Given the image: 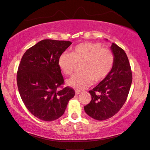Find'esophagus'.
I'll use <instances>...</instances> for the list:
<instances>
[{"label":"esophagus","instance_id":"1","mask_svg":"<svg viewBox=\"0 0 150 150\" xmlns=\"http://www.w3.org/2000/svg\"><path fill=\"white\" fill-rule=\"evenodd\" d=\"M75 93H76V95H79L80 93V91H76Z\"/></svg>","mask_w":150,"mask_h":150}]
</instances>
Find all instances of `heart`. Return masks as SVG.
I'll return each instance as SVG.
<instances>
[{"label": "heart", "mask_w": 150, "mask_h": 150, "mask_svg": "<svg viewBox=\"0 0 150 150\" xmlns=\"http://www.w3.org/2000/svg\"><path fill=\"white\" fill-rule=\"evenodd\" d=\"M76 63L81 64L82 73L74 75L66 83L76 90H83L93 84L99 83L108 76L114 64V56L110 50L99 43L85 42L76 45L70 53H63L58 65L66 75L74 71Z\"/></svg>", "instance_id": "heart-1"}]
</instances>
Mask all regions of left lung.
Here are the masks:
<instances>
[{"label": "left lung", "instance_id": "1", "mask_svg": "<svg viewBox=\"0 0 150 150\" xmlns=\"http://www.w3.org/2000/svg\"><path fill=\"white\" fill-rule=\"evenodd\" d=\"M110 48L114 56L111 72L89 91L91 101L84 107L86 114L97 120H107L118 113L127 100L132 83V71L127 54L114 43Z\"/></svg>", "mask_w": 150, "mask_h": 150}]
</instances>
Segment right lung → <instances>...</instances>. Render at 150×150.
Returning a JSON list of instances; mask_svg holds the SVG:
<instances>
[{"mask_svg":"<svg viewBox=\"0 0 150 150\" xmlns=\"http://www.w3.org/2000/svg\"><path fill=\"white\" fill-rule=\"evenodd\" d=\"M71 44L42 40L21 58L17 74L19 93L27 109L40 120L50 122L60 118L74 97V91L68 86L57 90L64 82L58 59Z\"/></svg>","mask_w":150,"mask_h":150,"instance_id":"right-lung-1","label":"right lung"}]
</instances>
